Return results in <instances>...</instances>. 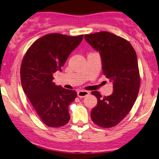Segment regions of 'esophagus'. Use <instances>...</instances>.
<instances>
[{"label": "esophagus", "mask_w": 159, "mask_h": 159, "mask_svg": "<svg viewBox=\"0 0 159 159\" xmlns=\"http://www.w3.org/2000/svg\"><path fill=\"white\" fill-rule=\"evenodd\" d=\"M89 94V92H87V91H84V90H80L77 92V96L80 98H84L87 97Z\"/></svg>", "instance_id": "obj_1"}]
</instances>
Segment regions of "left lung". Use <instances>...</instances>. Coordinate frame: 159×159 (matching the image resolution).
Masks as SVG:
<instances>
[{
    "mask_svg": "<svg viewBox=\"0 0 159 159\" xmlns=\"http://www.w3.org/2000/svg\"><path fill=\"white\" fill-rule=\"evenodd\" d=\"M84 39L99 52L103 74L113 82L110 96L103 97L99 92H92L98 103L91 112V118L98 126L109 128L125 118L138 96L140 76L137 54L128 41L111 32L86 34Z\"/></svg>",
    "mask_w": 159,
    "mask_h": 159,
    "instance_id": "8db88e82",
    "label": "left lung"
}]
</instances>
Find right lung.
<instances>
[{
  "instance_id": "add662e5",
  "label": "right lung",
  "mask_w": 159,
  "mask_h": 159,
  "mask_svg": "<svg viewBox=\"0 0 159 159\" xmlns=\"http://www.w3.org/2000/svg\"><path fill=\"white\" fill-rule=\"evenodd\" d=\"M83 35L69 36L52 33L34 41L26 52L20 67L23 91L43 123L59 127L70 120L69 105L77 97L74 90L53 82V75L61 70Z\"/></svg>"
}]
</instances>
